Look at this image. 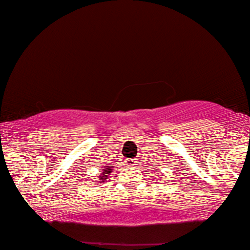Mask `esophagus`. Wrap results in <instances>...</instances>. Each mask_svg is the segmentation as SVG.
I'll return each instance as SVG.
<instances>
[{"label": "esophagus", "mask_w": 250, "mask_h": 250, "mask_svg": "<svg viewBox=\"0 0 250 250\" xmlns=\"http://www.w3.org/2000/svg\"><path fill=\"white\" fill-rule=\"evenodd\" d=\"M125 164H128V166H130V167H132V166H134V164L136 163V161H135V159H125Z\"/></svg>", "instance_id": "esophagus-1"}]
</instances>
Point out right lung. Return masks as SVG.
I'll list each match as a JSON object with an SVG mask.
<instances>
[{"instance_id": "right-lung-1", "label": "right lung", "mask_w": 250, "mask_h": 250, "mask_svg": "<svg viewBox=\"0 0 250 250\" xmlns=\"http://www.w3.org/2000/svg\"><path fill=\"white\" fill-rule=\"evenodd\" d=\"M111 166H109V167H105V168L103 169V172L101 173V175H100V179H99V182H101V183H105V179L107 178V175H109V173L111 172Z\"/></svg>"}]
</instances>
